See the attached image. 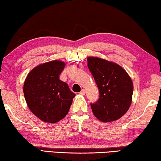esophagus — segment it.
<instances>
[{
    "mask_svg": "<svg viewBox=\"0 0 161 161\" xmlns=\"http://www.w3.org/2000/svg\"><path fill=\"white\" fill-rule=\"evenodd\" d=\"M80 94L81 95H84L85 94V89H81V91L80 92Z\"/></svg>",
    "mask_w": 161,
    "mask_h": 161,
    "instance_id": "34e87169",
    "label": "esophagus"
}]
</instances>
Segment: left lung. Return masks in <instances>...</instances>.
<instances>
[{"instance_id":"1","label":"left lung","mask_w":161,"mask_h":161,"mask_svg":"<svg viewBox=\"0 0 161 161\" xmlns=\"http://www.w3.org/2000/svg\"><path fill=\"white\" fill-rule=\"evenodd\" d=\"M87 65L99 91V99L91 103L94 115L105 123L119 119L131 104V78L118 64L97 57H89Z\"/></svg>"}]
</instances>
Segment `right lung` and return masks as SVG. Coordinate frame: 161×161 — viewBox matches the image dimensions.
Returning a JSON list of instances; mask_svg holds the SVG:
<instances>
[{
	"label": "right lung",
	"mask_w": 161,
	"mask_h": 161,
	"mask_svg": "<svg viewBox=\"0 0 161 161\" xmlns=\"http://www.w3.org/2000/svg\"><path fill=\"white\" fill-rule=\"evenodd\" d=\"M65 67L62 61L40 64L28 73L23 93L28 107L38 119L47 123H57L69 112L75 94L59 76Z\"/></svg>",
	"instance_id": "right-lung-1"
}]
</instances>
